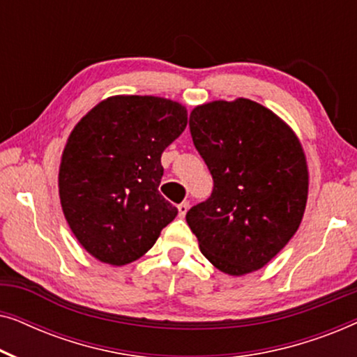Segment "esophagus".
Masks as SVG:
<instances>
[{"label":"esophagus","mask_w":357,"mask_h":357,"mask_svg":"<svg viewBox=\"0 0 357 357\" xmlns=\"http://www.w3.org/2000/svg\"><path fill=\"white\" fill-rule=\"evenodd\" d=\"M188 208H190V203H188V202L180 203V204H178V216H180V218H185V214H187Z\"/></svg>","instance_id":"1"}]
</instances>
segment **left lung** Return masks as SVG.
I'll return each instance as SVG.
<instances>
[{"mask_svg":"<svg viewBox=\"0 0 357 357\" xmlns=\"http://www.w3.org/2000/svg\"><path fill=\"white\" fill-rule=\"evenodd\" d=\"M213 193L187 213L199 250L218 270H260L294 236L309 190L304 151L289 126L257 102L214 100L190 114Z\"/></svg>","mask_w":357,"mask_h":357,"instance_id":"left-lung-1","label":"left lung"}]
</instances>
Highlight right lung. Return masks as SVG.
I'll return each mask as SVG.
<instances>
[{"mask_svg":"<svg viewBox=\"0 0 357 357\" xmlns=\"http://www.w3.org/2000/svg\"><path fill=\"white\" fill-rule=\"evenodd\" d=\"M187 109L154 96L102 100L71 131L61 155V208L97 260L121 266L143 257L178 209L159 193L164 149L183 133Z\"/></svg>","mask_w":357,"mask_h":357,"instance_id":"right-lung-1","label":"right lung"}]
</instances>
